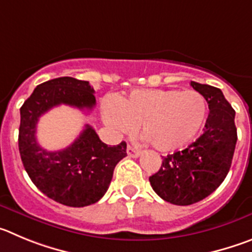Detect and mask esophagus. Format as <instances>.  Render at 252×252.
<instances>
[{
	"mask_svg": "<svg viewBox=\"0 0 252 252\" xmlns=\"http://www.w3.org/2000/svg\"><path fill=\"white\" fill-rule=\"evenodd\" d=\"M126 153H128L129 157H131V158H137L138 156H139V151L131 146L126 147Z\"/></svg>",
	"mask_w": 252,
	"mask_h": 252,
	"instance_id": "esophagus-1",
	"label": "esophagus"
}]
</instances>
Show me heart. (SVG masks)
I'll use <instances>...</instances> for the list:
<instances>
[{
	"label": "heart",
	"mask_w": 252,
	"mask_h": 252,
	"mask_svg": "<svg viewBox=\"0 0 252 252\" xmlns=\"http://www.w3.org/2000/svg\"><path fill=\"white\" fill-rule=\"evenodd\" d=\"M207 117V103L196 90H134L118 105L104 106V119L129 134L142 126L143 138L160 152L181 149L197 137Z\"/></svg>",
	"instance_id": "1"
}]
</instances>
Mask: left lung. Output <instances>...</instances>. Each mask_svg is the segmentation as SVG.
<instances>
[{
	"instance_id": "8db88e82",
	"label": "left lung",
	"mask_w": 252,
	"mask_h": 252,
	"mask_svg": "<svg viewBox=\"0 0 252 252\" xmlns=\"http://www.w3.org/2000/svg\"><path fill=\"white\" fill-rule=\"evenodd\" d=\"M208 104L203 134L186 149L163 157L149 177L154 192L173 205L188 206L210 196L230 171L237 142L235 110L219 88L191 81Z\"/></svg>"
}]
</instances>
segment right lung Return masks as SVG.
Returning a JSON list of instances; mask_svg holds the SVG:
<instances>
[{"mask_svg": "<svg viewBox=\"0 0 252 252\" xmlns=\"http://www.w3.org/2000/svg\"><path fill=\"white\" fill-rule=\"evenodd\" d=\"M94 89L89 81L64 76L36 87L20 109L19 149L33 185L49 198L70 207L98 202L105 194L115 165L126 156V143L108 147L87 124L78 139L61 151H46L36 139L42 114L60 104L92 110Z\"/></svg>", "mask_w": 252, "mask_h": 252, "instance_id": "right-lung-1", "label": "right lung"}]
</instances>
